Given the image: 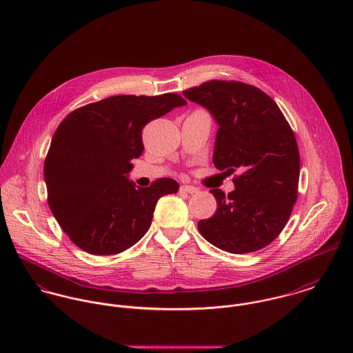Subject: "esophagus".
<instances>
[{"instance_id":"1","label":"esophagus","mask_w":353,"mask_h":353,"mask_svg":"<svg viewBox=\"0 0 353 353\" xmlns=\"http://www.w3.org/2000/svg\"><path fill=\"white\" fill-rule=\"evenodd\" d=\"M181 192H185V193H189V194H194V193H199L200 190L196 186H192V185H182L181 186Z\"/></svg>"}]
</instances>
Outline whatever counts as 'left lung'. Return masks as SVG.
Returning <instances> with one entry per match:
<instances>
[{
	"label": "left lung",
	"instance_id": "1",
	"mask_svg": "<svg viewBox=\"0 0 353 353\" xmlns=\"http://www.w3.org/2000/svg\"><path fill=\"white\" fill-rule=\"evenodd\" d=\"M183 95L208 108L219 125L214 167L230 175L239 171L234 192L210 190L217 210L199 221L200 234L232 254L266 248L298 200L301 156L288 121L269 95L241 81L210 80Z\"/></svg>",
	"mask_w": 353,
	"mask_h": 353
}]
</instances>
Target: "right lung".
Wrapping results in <instances>:
<instances>
[{
	"label": "right lung",
	"mask_w": 353,
	"mask_h": 353,
	"mask_svg": "<svg viewBox=\"0 0 353 353\" xmlns=\"http://www.w3.org/2000/svg\"><path fill=\"white\" fill-rule=\"evenodd\" d=\"M183 104L178 94L110 97L59 123L45 159L48 201L77 248L95 255L128 250L150 230L157 200L178 192L171 178L139 188L128 174L144 151L143 128Z\"/></svg>",
	"instance_id": "add662e5"
}]
</instances>
